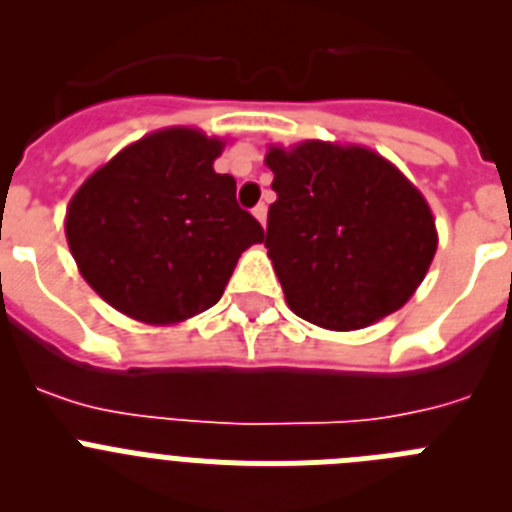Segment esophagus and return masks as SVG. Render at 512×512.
Segmentation results:
<instances>
[{
    "instance_id": "1",
    "label": "esophagus",
    "mask_w": 512,
    "mask_h": 512,
    "mask_svg": "<svg viewBox=\"0 0 512 512\" xmlns=\"http://www.w3.org/2000/svg\"><path fill=\"white\" fill-rule=\"evenodd\" d=\"M253 217H256L261 225H266V205H264V202H259V205L253 207Z\"/></svg>"
}]
</instances>
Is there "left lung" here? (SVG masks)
I'll list each match as a JSON object with an SVG mask.
<instances>
[{"label": "left lung", "instance_id": "obj_1", "mask_svg": "<svg viewBox=\"0 0 512 512\" xmlns=\"http://www.w3.org/2000/svg\"><path fill=\"white\" fill-rule=\"evenodd\" d=\"M266 241L289 310L359 330L413 297L436 256L431 207L397 166L364 146H271Z\"/></svg>", "mask_w": 512, "mask_h": 512}]
</instances>
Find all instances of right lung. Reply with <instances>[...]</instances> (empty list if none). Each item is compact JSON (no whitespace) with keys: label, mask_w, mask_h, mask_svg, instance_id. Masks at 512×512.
Wrapping results in <instances>:
<instances>
[{"label":"right lung","mask_w":512,"mask_h":512,"mask_svg":"<svg viewBox=\"0 0 512 512\" xmlns=\"http://www.w3.org/2000/svg\"><path fill=\"white\" fill-rule=\"evenodd\" d=\"M223 140L166 128L94 171L66 210V241L89 287L128 318L171 325L215 305L264 228L212 169Z\"/></svg>","instance_id":"right-lung-1"}]
</instances>
